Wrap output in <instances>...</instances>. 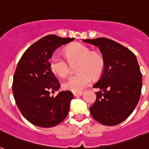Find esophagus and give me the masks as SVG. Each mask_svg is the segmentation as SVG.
I'll return each mask as SVG.
<instances>
[{
  "instance_id": "34e87169",
  "label": "esophagus",
  "mask_w": 149,
  "mask_h": 149,
  "mask_svg": "<svg viewBox=\"0 0 149 149\" xmlns=\"http://www.w3.org/2000/svg\"><path fill=\"white\" fill-rule=\"evenodd\" d=\"M82 94H83L82 92H74V93H73L74 97H79V96H81Z\"/></svg>"
}]
</instances>
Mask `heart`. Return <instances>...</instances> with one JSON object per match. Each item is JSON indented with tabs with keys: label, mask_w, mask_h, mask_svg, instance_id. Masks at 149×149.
Wrapping results in <instances>:
<instances>
[{
	"label": "heart",
	"mask_w": 149,
	"mask_h": 149,
	"mask_svg": "<svg viewBox=\"0 0 149 149\" xmlns=\"http://www.w3.org/2000/svg\"><path fill=\"white\" fill-rule=\"evenodd\" d=\"M65 57L53 54L49 60L50 69L55 74L60 77L68 76L70 64H75L77 74L72 76L63 83V88L72 92H81L91 83L92 77L98 78L103 74L105 60L103 55L81 43H74L65 49Z\"/></svg>",
	"instance_id": "heart-1"
}]
</instances>
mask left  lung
Returning <instances> with one entry per match:
<instances>
[{
  "instance_id": "left-lung-1",
  "label": "left lung",
  "mask_w": 149,
  "mask_h": 149,
  "mask_svg": "<svg viewBox=\"0 0 149 149\" xmlns=\"http://www.w3.org/2000/svg\"><path fill=\"white\" fill-rule=\"evenodd\" d=\"M83 41L99 48L105 60L104 72L93 86L100 91L96 93L97 99L90 112L102 125H118L133 112L141 96L142 74L136 56L109 38Z\"/></svg>"
}]
</instances>
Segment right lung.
<instances>
[{
    "label": "right lung",
    "instance_id": "add662e5",
    "mask_svg": "<svg viewBox=\"0 0 149 149\" xmlns=\"http://www.w3.org/2000/svg\"><path fill=\"white\" fill-rule=\"evenodd\" d=\"M74 40L49 35L30 46L17 63L13 79L12 91L17 107L25 119L41 127H51L63 121L70 111L73 94L58 91V79L50 69L49 60L56 49Z\"/></svg>",
    "mask_w": 149,
    "mask_h": 149
}]
</instances>
